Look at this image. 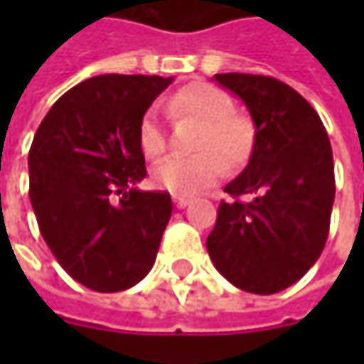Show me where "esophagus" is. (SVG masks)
Returning <instances> with one entry per match:
<instances>
[{"mask_svg":"<svg viewBox=\"0 0 364 364\" xmlns=\"http://www.w3.org/2000/svg\"><path fill=\"white\" fill-rule=\"evenodd\" d=\"M188 204H190V198H184V196H174L176 208H186Z\"/></svg>","mask_w":364,"mask_h":364,"instance_id":"1","label":"esophagus"}]
</instances>
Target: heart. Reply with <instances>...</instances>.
Returning <instances> with one entry per match:
<instances>
[{
	"instance_id": "1",
	"label": "heart",
	"mask_w": 364,
	"mask_h": 364,
	"mask_svg": "<svg viewBox=\"0 0 364 364\" xmlns=\"http://www.w3.org/2000/svg\"><path fill=\"white\" fill-rule=\"evenodd\" d=\"M168 109L176 117L200 121L194 156H170L151 170V182L176 196H194L225 176L229 166L249 160L255 144L253 121L232 111L231 97L208 82L186 85L168 99ZM137 144L146 158H158L166 149V129L158 109H147L137 125Z\"/></svg>"
}]
</instances>
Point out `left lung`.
Instances as JSON below:
<instances>
[{
	"instance_id": "left-lung-1",
	"label": "left lung",
	"mask_w": 364,
	"mask_h": 364,
	"mask_svg": "<svg viewBox=\"0 0 364 364\" xmlns=\"http://www.w3.org/2000/svg\"><path fill=\"white\" fill-rule=\"evenodd\" d=\"M213 78L249 109L255 144L243 172L225 186L253 198L220 203L206 249L235 287L277 294L314 265L328 239L336 192L328 133L312 105L277 78Z\"/></svg>"
}]
</instances>
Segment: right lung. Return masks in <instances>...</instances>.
<instances>
[{
  "instance_id": "right-lung-1",
  "label": "right lung",
  "mask_w": 364,
  "mask_h": 364,
  "mask_svg": "<svg viewBox=\"0 0 364 364\" xmlns=\"http://www.w3.org/2000/svg\"><path fill=\"white\" fill-rule=\"evenodd\" d=\"M174 78L101 75L50 107L28 156L30 203L64 272L95 291H123L154 267L172 217L168 192H146L137 125Z\"/></svg>"
}]
</instances>
